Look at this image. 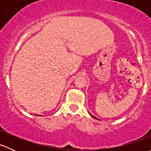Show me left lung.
Wrapping results in <instances>:
<instances>
[{
  "label": "left lung",
  "instance_id": "8db88e82",
  "mask_svg": "<svg viewBox=\"0 0 151 151\" xmlns=\"http://www.w3.org/2000/svg\"><path fill=\"white\" fill-rule=\"evenodd\" d=\"M92 117H93V118H96V119H97V118H95V117H94V116H93V115H92ZM99 120V119H98Z\"/></svg>",
  "mask_w": 151,
  "mask_h": 151
}]
</instances>
